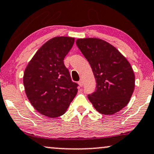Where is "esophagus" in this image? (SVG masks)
<instances>
[{"label":"esophagus","mask_w":154,"mask_h":154,"mask_svg":"<svg viewBox=\"0 0 154 154\" xmlns=\"http://www.w3.org/2000/svg\"><path fill=\"white\" fill-rule=\"evenodd\" d=\"M78 84H79V86L82 87V86H83V81L81 79V80H79V81L78 82Z\"/></svg>","instance_id":"esophagus-1"}]
</instances>
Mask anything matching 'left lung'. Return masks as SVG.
<instances>
[{"instance_id":"obj_1","label":"left lung","mask_w":154,"mask_h":154,"mask_svg":"<svg viewBox=\"0 0 154 154\" xmlns=\"http://www.w3.org/2000/svg\"><path fill=\"white\" fill-rule=\"evenodd\" d=\"M76 44L88 60L96 79V91L88 99L97 112L110 115L125 107L133 94L135 75L115 47L99 38H79Z\"/></svg>"}]
</instances>
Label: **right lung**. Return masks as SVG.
Listing matches in <instances>:
<instances>
[{
    "label": "right lung",
    "instance_id": "add662e5",
    "mask_svg": "<svg viewBox=\"0 0 154 154\" xmlns=\"http://www.w3.org/2000/svg\"><path fill=\"white\" fill-rule=\"evenodd\" d=\"M75 38L55 37L35 54L23 75L25 94L32 106L42 115H63L77 93L64 58L72 48Z\"/></svg>",
    "mask_w": 154,
    "mask_h": 154
}]
</instances>
